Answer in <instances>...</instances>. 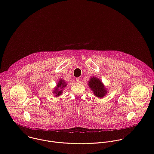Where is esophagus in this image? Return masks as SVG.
Returning a JSON list of instances; mask_svg holds the SVG:
<instances>
[{
	"label": "esophagus",
	"instance_id": "34e87169",
	"mask_svg": "<svg viewBox=\"0 0 154 154\" xmlns=\"http://www.w3.org/2000/svg\"><path fill=\"white\" fill-rule=\"evenodd\" d=\"M75 80H76V82H77L79 83V82H80V78H79V77H77V78H76Z\"/></svg>",
	"mask_w": 154,
	"mask_h": 154
}]
</instances>
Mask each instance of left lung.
I'll list each match as a JSON object with an SVG mask.
<instances>
[{"label": "left lung", "instance_id": "obj_1", "mask_svg": "<svg viewBox=\"0 0 154 154\" xmlns=\"http://www.w3.org/2000/svg\"><path fill=\"white\" fill-rule=\"evenodd\" d=\"M91 90L94 92L93 93L97 97H103L106 93L104 86H103L101 81L97 78L93 77L90 79L88 83Z\"/></svg>", "mask_w": 154, "mask_h": 154}]
</instances>
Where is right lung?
Here are the masks:
<instances>
[{
  "label": "right lung",
  "mask_w": 154,
  "mask_h": 154,
  "mask_svg": "<svg viewBox=\"0 0 154 154\" xmlns=\"http://www.w3.org/2000/svg\"><path fill=\"white\" fill-rule=\"evenodd\" d=\"M66 86V84L64 80H60L58 82V83L57 84V86L54 91V93L56 94V96H58L62 93V91H63L62 89H63Z\"/></svg>",
  "instance_id": "1"
}]
</instances>
